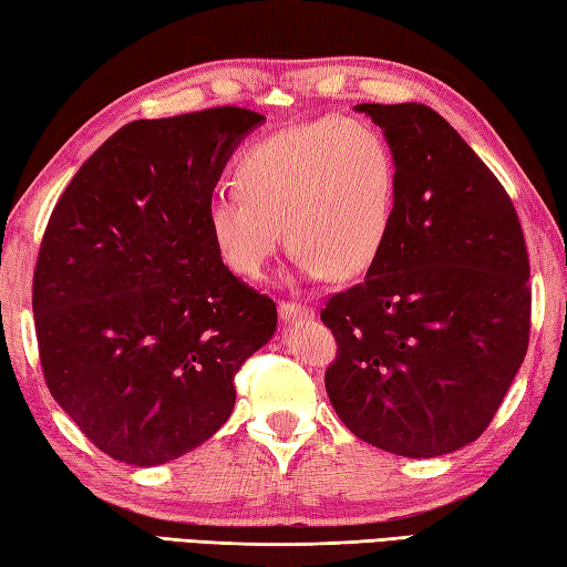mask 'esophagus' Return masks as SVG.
<instances>
[{
  "mask_svg": "<svg viewBox=\"0 0 567 567\" xmlns=\"http://www.w3.org/2000/svg\"><path fill=\"white\" fill-rule=\"evenodd\" d=\"M278 313L284 321H299V319H313V306H306L299 301H281L278 303Z\"/></svg>",
  "mask_w": 567,
  "mask_h": 567,
  "instance_id": "34e87169",
  "label": "esophagus"
}]
</instances>
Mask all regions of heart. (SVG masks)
<instances>
[{"mask_svg":"<svg viewBox=\"0 0 567 567\" xmlns=\"http://www.w3.org/2000/svg\"><path fill=\"white\" fill-rule=\"evenodd\" d=\"M234 184L238 194H218L206 206L208 236L234 274L261 278L284 228L301 274L351 281L389 241L399 166L375 126L323 116L248 146Z\"/></svg>","mask_w":567,"mask_h":567,"instance_id":"heart-1","label":"heart"}]
</instances>
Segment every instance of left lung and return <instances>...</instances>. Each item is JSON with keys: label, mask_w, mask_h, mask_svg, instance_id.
I'll list each match as a JSON object with an SVG mask.
<instances>
[{"label": "left lung", "mask_w": 567, "mask_h": 567, "mask_svg": "<svg viewBox=\"0 0 567 567\" xmlns=\"http://www.w3.org/2000/svg\"><path fill=\"white\" fill-rule=\"evenodd\" d=\"M399 166L391 236L321 311L326 393L353 435L433 458L488 429L528 351L530 261L508 192L425 104H359Z\"/></svg>", "instance_id": "left-lung-1"}]
</instances>
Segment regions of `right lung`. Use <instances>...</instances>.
<instances>
[{
	"instance_id": "add662e5",
	"label": "right lung",
	"mask_w": 567,
	"mask_h": 567,
	"mask_svg": "<svg viewBox=\"0 0 567 567\" xmlns=\"http://www.w3.org/2000/svg\"><path fill=\"white\" fill-rule=\"evenodd\" d=\"M264 122L214 106L118 128L59 196L32 284L54 401L99 451L162 465L221 429L234 379L276 331V303L224 266L206 206Z\"/></svg>"
}]
</instances>
